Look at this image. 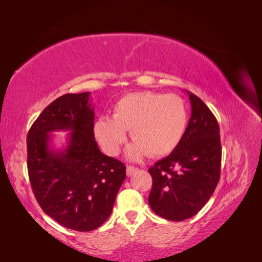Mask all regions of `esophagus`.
Instances as JSON below:
<instances>
[{
	"label": "esophagus",
	"mask_w": 262,
	"mask_h": 262,
	"mask_svg": "<svg viewBox=\"0 0 262 262\" xmlns=\"http://www.w3.org/2000/svg\"><path fill=\"white\" fill-rule=\"evenodd\" d=\"M135 171H137V167H134V166H127V168H126V173H127V176L129 177V176H132L133 173H134Z\"/></svg>",
	"instance_id": "esophagus-1"
}]
</instances>
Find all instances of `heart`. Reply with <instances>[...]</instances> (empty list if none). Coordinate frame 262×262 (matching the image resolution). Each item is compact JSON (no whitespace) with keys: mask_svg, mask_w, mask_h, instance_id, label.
<instances>
[{"mask_svg":"<svg viewBox=\"0 0 262 262\" xmlns=\"http://www.w3.org/2000/svg\"><path fill=\"white\" fill-rule=\"evenodd\" d=\"M187 121V107L178 95L142 91L121 97L113 106L112 118H99L94 132L108 155L119 154L126 132H130L135 142L128 149V157L140 159L148 154L161 157L178 147Z\"/></svg>","mask_w":262,"mask_h":262,"instance_id":"obj_1","label":"heart"}]
</instances>
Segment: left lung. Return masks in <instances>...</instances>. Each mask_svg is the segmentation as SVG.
<instances>
[{"mask_svg":"<svg viewBox=\"0 0 262 262\" xmlns=\"http://www.w3.org/2000/svg\"><path fill=\"white\" fill-rule=\"evenodd\" d=\"M187 94L192 114L183 140L167 157L149 168L152 178L150 208L158 216L174 222L198 214L221 177L219 122L198 96Z\"/></svg>","mask_w":262,"mask_h":262,"instance_id":"obj_1","label":"left lung"}]
</instances>
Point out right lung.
Segmentation results:
<instances>
[{
	"label": "right lung",
	"mask_w": 262,
	"mask_h": 262,
	"mask_svg": "<svg viewBox=\"0 0 262 262\" xmlns=\"http://www.w3.org/2000/svg\"><path fill=\"white\" fill-rule=\"evenodd\" d=\"M90 92L59 97L28 133V170L39 206L64 228L92 231L108 219L126 166L100 151ZM69 131L68 147L50 145L53 131Z\"/></svg>",
	"instance_id": "obj_1"
}]
</instances>
